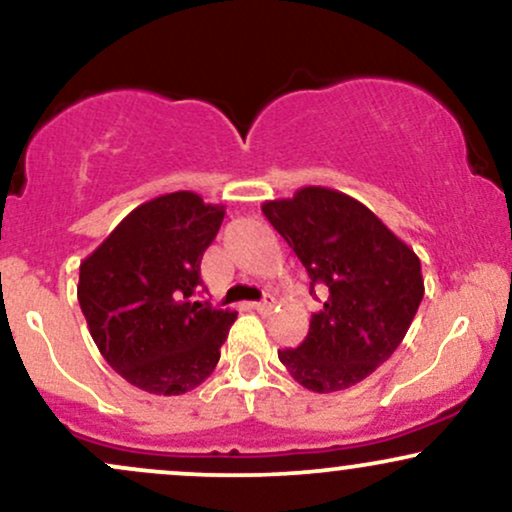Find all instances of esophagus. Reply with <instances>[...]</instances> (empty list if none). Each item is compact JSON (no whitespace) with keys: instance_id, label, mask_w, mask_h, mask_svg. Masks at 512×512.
<instances>
[{"instance_id":"34e87169","label":"esophagus","mask_w":512,"mask_h":512,"mask_svg":"<svg viewBox=\"0 0 512 512\" xmlns=\"http://www.w3.org/2000/svg\"><path fill=\"white\" fill-rule=\"evenodd\" d=\"M274 296H267V298H264V301H257V303H252L250 305V308L252 310H257V313H269V310H272L274 308Z\"/></svg>"}]
</instances>
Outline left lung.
Instances as JSON below:
<instances>
[{"label": "left lung", "mask_w": 512, "mask_h": 512, "mask_svg": "<svg viewBox=\"0 0 512 512\" xmlns=\"http://www.w3.org/2000/svg\"><path fill=\"white\" fill-rule=\"evenodd\" d=\"M262 211L308 269L310 293L327 289L305 342L279 361L305 390L358 385L402 344L424 298L421 260L366 204L332 187H301Z\"/></svg>", "instance_id": "left-lung-1"}]
</instances>
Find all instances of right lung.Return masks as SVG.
Wrapping results in <instances>:
<instances>
[{"label":"right lung","instance_id":"1","mask_svg":"<svg viewBox=\"0 0 512 512\" xmlns=\"http://www.w3.org/2000/svg\"><path fill=\"white\" fill-rule=\"evenodd\" d=\"M226 209L180 190L139 204L79 267L81 313L108 366L151 395L214 373L236 310L195 301L199 264Z\"/></svg>","mask_w":512,"mask_h":512}]
</instances>
